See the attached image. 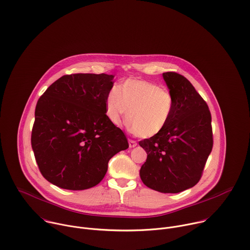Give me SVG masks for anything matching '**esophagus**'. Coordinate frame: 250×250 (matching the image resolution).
<instances>
[{
	"mask_svg": "<svg viewBox=\"0 0 250 250\" xmlns=\"http://www.w3.org/2000/svg\"><path fill=\"white\" fill-rule=\"evenodd\" d=\"M128 145H129V147L132 148V147H135L136 146V141L135 140H132V139H129L128 140Z\"/></svg>",
	"mask_w": 250,
	"mask_h": 250,
	"instance_id": "34e87169",
	"label": "esophagus"
}]
</instances>
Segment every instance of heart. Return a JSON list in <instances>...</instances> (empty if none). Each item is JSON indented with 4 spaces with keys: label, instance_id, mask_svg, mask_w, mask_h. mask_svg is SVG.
<instances>
[{
    "label": "heart",
    "instance_id": "heart-1",
    "mask_svg": "<svg viewBox=\"0 0 250 250\" xmlns=\"http://www.w3.org/2000/svg\"><path fill=\"white\" fill-rule=\"evenodd\" d=\"M105 109L113 124L120 125L127 114L130 130L140 137H150L159 133L171 119L174 98L169 90L154 83L127 79L110 90Z\"/></svg>",
    "mask_w": 250,
    "mask_h": 250
}]
</instances>
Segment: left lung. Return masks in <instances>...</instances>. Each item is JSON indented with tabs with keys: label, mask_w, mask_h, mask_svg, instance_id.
<instances>
[{
	"label": "left lung",
	"mask_w": 250,
	"mask_h": 250,
	"mask_svg": "<svg viewBox=\"0 0 250 250\" xmlns=\"http://www.w3.org/2000/svg\"><path fill=\"white\" fill-rule=\"evenodd\" d=\"M174 98V112L166 126L139 141L147 153L139 174L148 188L161 193H179L201 179L212 148L208 106L194 86L176 72L163 73Z\"/></svg>",
	"instance_id": "1"
}]
</instances>
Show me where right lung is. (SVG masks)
I'll list each match as a JSON object with an SVG mask.
<instances>
[{
	"instance_id": "right-lung-1",
	"label": "right lung",
	"mask_w": 250,
	"mask_h": 250,
	"mask_svg": "<svg viewBox=\"0 0 250 250\" xmlns=\"http://www.w3.org/2000/svg\"><path fill=\"white\" fill-rule=\"evenodd\" d=\"M113 79L104 73L64 75L39 99L31 147L41 173L53 185L92 188L103 180L109 160L128 148L124 131L105 115Z\"/></svg>"
}]
</instances>
